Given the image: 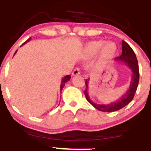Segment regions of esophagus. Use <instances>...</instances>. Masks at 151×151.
<instances>
[{"label": "esophagus", "mask_w": 151, "mask_h": 151, "mask_svg": "<svg viewBox=\"0 0 151 151\" xmlns=\"http://www.w3.org/2000/svg\"><path fill=\"white\" fill-rule=\"evenodd\" d=\"M80 74V71H79V68H76L74 69L73 72H72V76H76V75H78V74Z\"/></svg>", "instance_id": "esophagus-1"}]
</instances>
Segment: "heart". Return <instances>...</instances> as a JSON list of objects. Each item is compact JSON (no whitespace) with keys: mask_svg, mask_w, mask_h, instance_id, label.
I'll return each mask as SVG.
<instances>
[{"mask_svg":"<svg viewBox=\"0 0 151 151\" xmlns=\"http://www.w3.org/2000/svg\"><path fill=\"white\" fill-rule=\"evenodd\" d=\"M99 50L100 60L105 61L114 58L116 51V47L114 42H107L104 43V41L99 40L89 43L86 47V51L89 55H96Z\"/></svg>","mask_w":151,"mask_h":151,"instance_id":"obj_1","label":"heart"}]
</instances>
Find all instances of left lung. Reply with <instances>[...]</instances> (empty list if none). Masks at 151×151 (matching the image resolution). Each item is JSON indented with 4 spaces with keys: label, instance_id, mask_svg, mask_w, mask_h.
<instances>
[{
    "label": "left lung",
    "instance_id": "left-lung-1",
    "mask_svg": "<svg viewBox=\"0 0 151 151\" xmlns=\"http://www.w3.org/2000/svg\"><path fill=\"white\" fill-rule=\"evenodd\" d=\"M116 61L126 63L127 67L131 71V79L130 82V86L126 92L122 95V96L117 101L111 102L107 104H98L94 103L92 100L90 99L88 92L89 88V79H86V89L84 93L85 94L86 99L88 101L93 105V106L99 111L105 112H113L119 109L124 108L126 105L132 101L134 97L137 87H138V81H139V68H138V60H137L136 54L134 53L132 48L125 41H122V54L119 57L115 59Z\"/></svg>",
    "mask_w": 151,
    "mask_h": 151
}]
</instances>
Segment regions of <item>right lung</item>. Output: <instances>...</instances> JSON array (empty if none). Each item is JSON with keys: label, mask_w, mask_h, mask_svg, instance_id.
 I'll return each instance as SVG.
<instances>
[{"label": "right lung", "mask_w": 151, "mask_h": 151, "mask_svg": "<svg viewBox=\"0 0 151 151\" xmlns=\"http://www.w3.org/2000/svg\"><path fill=\"white\" fill-rule=\"evenodd\" d=\"M30 39H29V40H27L26 41V42H24L23 44H22V45L25 44L26 42H28V41L30 40ZM16 52H17V51L15 52V53H16ZM70 79H71V77H70V75H67V76H65V77H64V78H62V81H61V85H60V91H62V89H63V88H64V86H65V83L67 82V81H69V80H70Z\"/></svg>", "instance_id": "obj_1"}]
</instances>
